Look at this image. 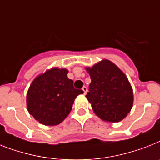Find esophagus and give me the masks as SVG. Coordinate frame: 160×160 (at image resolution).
<instances>
[{
    "label": "esophagus",
    "instance_id": "esophagus-1",
    "mask_svg": "<svg viewBox=\"0 0 160 160\" xmlns=\"http://www.w3.org/2000/svg\"><path fill=\"white\" fill-rule=\"evenodd\" d=\"M82 90H83V91H84V94H85V93H87V90H88V89H87L86 86H84L82 88Z\"/></svg>",
    "mask_w": 160,
    "mask_h": 160
}]
</instances>
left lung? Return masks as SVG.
<instances>
[{
  "instance_id": "1",
  "label": "left lung",
  "mask_w": 160,
  "mask_h": 160,
  "mask_svg": "<svg viewBox=\"0 0 160 160\" xmlns=\"http://www.w3.org/2000/svg\"><path fill=\"white\" fill-rule=\"evenodd\" d=\"M87 71L91 83L86 98L97 116L109 122H118L125 118L133 104L132 89L127 76L108 60L87 68Z\"/></svg>"
}]
</instances>
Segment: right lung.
<instances>
[{
	"instance_id": "1",
	"label": "right lung",
	"mask_w": 160,
	"mask_h": 160,
	"mask_svg": "<svg viewBox=\"0 0 160 160\" xmlns=\"http://www.w3.org/2000/svg\"><path fill=\"white\" fill-rule=\"evenodd\" d=\"M66 69L52 68L38 76L27 93L28 112L40 123L55 126L70 113L75 98L83 93L74 88Z\"/></svg>"
}]
</instances>
